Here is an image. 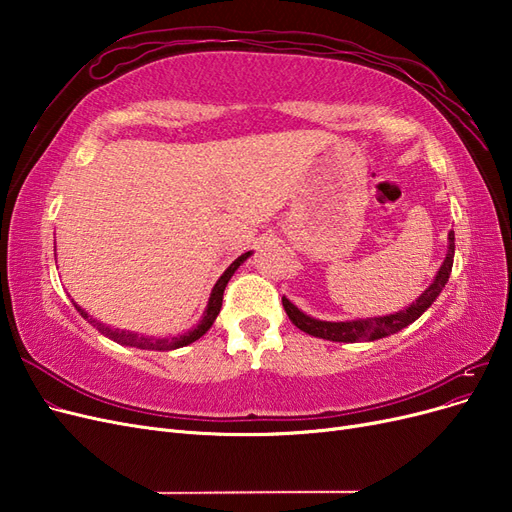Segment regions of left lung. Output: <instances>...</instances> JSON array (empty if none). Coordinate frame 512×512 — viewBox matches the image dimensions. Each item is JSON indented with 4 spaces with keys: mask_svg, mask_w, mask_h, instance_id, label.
I'll list each match as a JSON object with an SVG mask.
<instances>
[{
    "mask_svg": "<svg viewBox=\"0 0 512 512\" xmlns=\"http://www.w3.org/2000/svg\"><path fill=\"white\" fill-rule=\"evenodd\" d=\"M453 258H455V232L451 230L448 232V254L442 262L436 280H433V284L408 309H401V312H395L391 316L363 318V320H352V322H327V320H316V318L305 316L301 309L297 305H292L286 297H282V305L286 309L290 322L303 333L329 339V342H346V344L374 342V339L393 335L404 327H408V324H412L433 301L438 299V294L448 282V275H451Z\"/></svg>",
    "mask_w": 512,
    "mask_h": 512,
    "instance_id": "obj_1",
    "label": "left lung"
}]
</instances>
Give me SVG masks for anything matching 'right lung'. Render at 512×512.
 I'll return each mask as SVG.
<instances>
[{"instance_id": "right-lung-1", "label": "right lung", "mask_w": 512, "mask_h": 512, "mask_svg": "<svg viewBox=\"0 0 512 512\" xmlns=\"http://www.w3.org/2000/svg\"><path fill=\"white\" fill-rule=\"evenodd\" d=\"M247 256H250V252H247V254H241V256H239L235 262H232V265L224 271V275L220 277L218 284L213 286V292H211V297H209V303H207V309H205V316H203V320H200L192 331L183 333V335H179V337H164V339H160V337H145V335H136V333H130V331L111 329V327H104L102 322H98V320L91 318V316L85 312V309H81L79 305H74V307L79 309V314H81L85 320H89L91 324H94V327H96L100 333H104L106 337L115 339L117 344H126V346H134V348H141V350H175V348H183V346H188V344L196 342L198 337H203V335L211 329L213 320L218 318L220 309H222L224 288H226L228 280L232 277V273H235V271L239 269V265H241V262H243Z\"/></svg>"}]
</instances>
